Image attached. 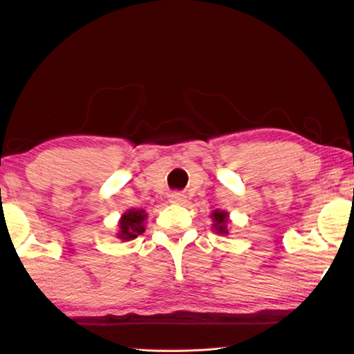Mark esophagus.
Wrapping results in <instances>:
<instances>
[{
    "label": "esophagus",
    "mask_w": 354,
    "mask_h": 354,
    "mask_svg": "<svg viewBox=\"0 0 354 354\" xmlns=\"http://www.w3.org/2000/svg\"><path fill=\"white\" fill-rule=\"evenodd\" d=\"M170 201L171 203H178V205H181V203L185 201V195L181 194V192H173L170 195Z\"/></svg>",
    "instance_id": "obj_1"
}]
</instances>
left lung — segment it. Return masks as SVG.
<instances>
[{
    "instance_id": "1",
    "label": "left lung",
    "mask_w": 354,
    "mask_h": 354,
    "mask_svg": "<svg viewBox=\"0 0 354 354\" xmlns=\"http://www.w3.org/2000/svg\"><path fill=\"white\" fill-rule=\"evenodd\" d=\"M212 218H214V225L212 227L215 231L218 232V234H227V212L225 211H215L212 214Z\"/></svg>"
}]
</instances>
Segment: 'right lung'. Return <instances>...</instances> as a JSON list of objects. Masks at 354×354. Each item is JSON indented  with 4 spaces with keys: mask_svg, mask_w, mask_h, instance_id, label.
I'll list each match as a JSON object with an SVG mask.
<instances>
[{
    "mask_svg": "<svg viewBox=\"0 0 354 354\" xmlns=\"http://www.w3.org/2000/svg\"><path fill=\"white\" fill-rule=\"evenodd\" d=\"M145 218L147 214L142 209L140 211L131 209L127 214H123L122 220H120L118 237L123 239V241H133L137 236H140L145 231V226H143V220Z\"/></svg>",
    "mask_w": 354,
    "mask_h": 354,
    "instance_id": "add662e5",
    "label": "right lung"
}]
</instances>
